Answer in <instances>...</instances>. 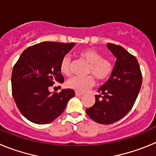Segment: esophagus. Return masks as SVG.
I'll use <instances>...</instances> for the list:
<instances>
[{
	"label": "esophagus",
	"instance_id": "obj_1",
	"mask_svg": "<svg viewBox=\"0 0 156 156\" xmlns=\"http://www.w3.org/2000/svg\"><path fill=\"white\" fill-rule=\"evenodd\" d=\"M75 94H76V96H82V95L83 94L80 93V92H76Z\"/></svg>",
	"mask_w": 156,
	"mask_h": 156
}]
</instances>
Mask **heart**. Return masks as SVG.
I'll list each match as a JSON object with an SVG mask.
<instances>
[{
    "mask_svg": "<svg viewBox=\"0 0 156 156\" xmlns=\"http://www.w3.org/2000/svg\"><path fill=\"white\" fill-rule=\"evenodd\" d=\"M81 58L89 64L87 73L92 74L98 80L107 79L113 70V65L109 59L102 58L101 53L93 48H86L79 53ZM60 70L66 76L71 74V59L68 55L63 57L60 63ZM94 84L92 76H73L67 81V86L77 92H84Z\"/></svg>",
    "mask_w": 156,
    "mask_h": 156,
    "instance_id": "heart-1",
    "label": "heart"
}]
</instances>
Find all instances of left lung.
<instances>
[{
    "mask_svg": "<svg viewBox=\"0 0 156 156\" xmlns=\"http://www.w3.org/2000/svg\"><path fill=\"white\" fill-rule=\"evenodd\" d=\"M116 58L109 79L98 89L95 103L87 108L90 119L101 124H111L122 119L129 112L137 99L142 83L138 62L119 45L107 44Z\"/></svg>",
    "mask_w": 156,
    "mask_h": 156,
    "instance_id": "1",
    "label": "left lung"
}]
</instances>
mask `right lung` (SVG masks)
<instances>
[{
  "mask_svg": "<svg viewBox=\"0 0 156 156\" xmlns=\"http://www.w3.org/2000/svg\"><path fill=\"white\" fill-rule=\"evenodd\" d=\"M75 43H40L27 48L14 66L12 89L20 112L30 122L47 124L62 113L69 100L74 97L71 89L60 93L49 91L55 82L62 83L60 63Z\"/></svg>",
  "mask_w": 156,
  "mask_h": 156,
  "instance_id": "1",
  "label": "right lung"
}]
</instances>
